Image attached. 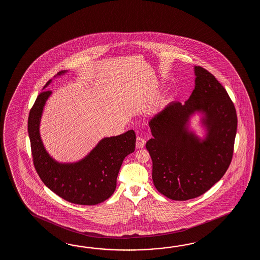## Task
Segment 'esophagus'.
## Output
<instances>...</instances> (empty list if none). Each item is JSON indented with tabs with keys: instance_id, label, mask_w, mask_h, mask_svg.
<instances>
[{
	"instance_id": "obj_1",
	"label": "esophagus",
	"mask_w": 260,
	"mask_h": 260,
	"mask_svg": "<svg viewBox=\"0 0 260 260\" xmlns=\"http://www.w3.org/2000/svg\"><path fill=\"white\" fill-rule=\"evenodd\" d=\"M145 144H146L145 138H141V137L138 136V138H137V142H136L137 148L138 149H143L144 147H145Z\"/></svg>"
}]
</instances>
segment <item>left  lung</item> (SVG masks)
I'll list each match as a JSON object with an SVG mask.
<instances>
[{"instance_id": "obj_1", "label": "left lung", "mask_w": 260, "mask_h": 260, "mask_svg": "<svg viewBox=\"0 0 260 260\" xmlns=\"http://www.w3.org/2000/svg\"><path fill=\"white\" fill-rule=\"evenodd\" d=\"M195 88L185 104L174 102L149 121L146 148L152 160V179L160 193L175 201L199 197L224 176L232 162L237 114L231 98L216 77L194 67ZM204 114L207 137L188 131L189 118Z\"/></svg>"}]
</instances>
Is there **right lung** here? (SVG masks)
<instances>
[{
	"instance_id": "add662e5",
	"label": "right lung",
	"mask_w": 260,
	"mask_h": 260,
	"mask_svg": "<svg viewBox=\"0 0 260 260\" xmlns=\"http://www.w3.org/2000/svg\"><path fill=\"white\" fill-rule=\"evenodd\" d=\"M67 71L59 72L57 75ZM51 80L45 84V88ZM51 91L44 90L29 111L28 132L32 160L44 185L62 199L75 205H94L111 197L123 159L136 147L134 130L103 138L85 158L73 164H60L47 153L40 137V122Z\"/></svg>"
}]
</instances>
